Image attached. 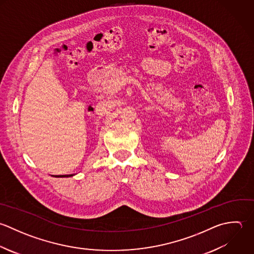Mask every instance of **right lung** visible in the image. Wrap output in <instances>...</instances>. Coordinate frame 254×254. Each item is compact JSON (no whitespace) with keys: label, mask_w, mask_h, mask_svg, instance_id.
Returning a JSON list of instances; mask_svg holds the SVG:
<instances>
[{"label":"right lung","mask_w":254,"mask_h":254,"mask_svg":"<svg viewBox=\"0 0 254 254\" xmlns=\"http://www.w3.org/2000/svg\"><path fill=\"white\" fill-rule=\"evenodd\" d=\"M71 176H73L72 174H70V175H56L55 177H71Z\"/></svg>","instance_id":"right-lung-1"}]
</instances>
